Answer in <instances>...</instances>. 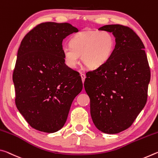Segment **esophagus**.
<instances>
[{
	"mask_svg": "<svg viewBox=\"0 0 158 158\" xmlns=\"http://www.w3.org/2000/svg\"><path fill=\"white\" fill-rule=\"evenodd\" d=\"M80 75H81V77L82 82L84 83V81H85V77H86V76H85V74H84V73H81V74H80Z\"/></svg>",
	"mask_w": 158,
	"mask_h": 158,
	"instance_id": "esophagus-1",
	"label": "esophagus"
}]
</instances>
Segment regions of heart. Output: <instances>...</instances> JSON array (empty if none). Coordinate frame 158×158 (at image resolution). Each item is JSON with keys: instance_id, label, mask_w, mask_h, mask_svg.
<instances>
[{"instance_id": "b5f03b06", "label": "heart", "mask_w": 158, "mask_h": 158, "mask_svg": "<svg viewBox=\"0 0 158 158\" xmlns=\"http://www.w3.org/2000/svg\"><path fill=\"white\" fill-rule=\"evenodd\" d=\"M115 38L106 31H81L72 37L70 44H65L62 52L65 64L74 68L79 56L83 63L90 69L103 65L114 52Z\"/></svg>"}]
</instances>
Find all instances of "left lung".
<instances>
[{"label": "left lung", "instance_id": "left-lung-1", "mask_svg": "<svg viewBox=\"0 0 158 158\" xmlns=\"http://www.w3.org/2000/svg\"><path fill=\"white\" fill-rule=\"evenodd\" d=\"M98 30L112 33L116 44L103 65L86 73L84 88L95 127L117 134L130 127L146 105L151 72L145 47L133 30L119 24Z\"/></svg>", "mask_w": 158, "mask_h": 158}]
</instances>
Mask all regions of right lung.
I'll use <instances>...</instances> for the list:
<instances>
[{
	"instance_id": "1",
	"label": "right lung",
	"mask_w": 158,
	"mask_h": 158,
	"mask_svg": "<svg viewBox=\"0 0 158 158\" xmlns=\"http://www.w3.org/2000/svg\"><path fill=\"white\" fill-rule=\"evenodd\" d=\"M77 32L68 23H42L21 42L13 73L15 103L37 130L53 133L60 130L83 89L79 73L65 65L62 52L63 40Z\"/></svg>"
}]
</instances>
